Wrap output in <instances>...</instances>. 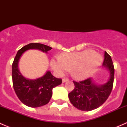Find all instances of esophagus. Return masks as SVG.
<instances>
[{
  "label": "esophagus",
  "instance_id": "esophagus-1",
  "mask_svg": "<svg viewBox=\"0 0 127 127\" xmlns=\"http://www.w3.org/2000/svg\"><path fill=\"white\" fill-rule=\"evenodd\" d=\"M69 79H67V78H66H66H63V79H62V82L63 83L69 81Z\"/></svg>",
  "mask_w": 127,
  "mask_h": 127
}]
</instances>
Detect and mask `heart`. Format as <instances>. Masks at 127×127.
<instances>
[{"instance_id": "b5f03b06", "label": "heart", "mask_w": 127, "mask_h": 127, "mask_svg": "<svg viewBox=\"0 0 127 127\" xmlns=\"http://www.w3.org/2000/svg\"><path fill=\"white\" fill-rule=\"evenodd\" d=\"M102 60V56L99 54L92 50H85L79 52L63 53L58 58L53 59L51 65L61 75L71 69L74 77L85 79L96 71Z\"/></svg>"}]
</instances>
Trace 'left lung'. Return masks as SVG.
<instances>
[{
	"label": "left lung",
	"mask_w": 127,
	"mask_h": 127,
	"mask_svg": "<svg viewBox=\"0 0 127 127\" xmlns=\"http://www.w3.org/2000/svg\"><path fill=\"white\" fill-rule=\"evenodd\" d=\"M103 66L110 74L109 79L103 85L95 84L92 78L82 81H73L75 88L68 95L73 106L81 111H90L98 108L107 100L113 87L114 67L111 56L104 52Z\"/></svg>",
	"instance_id": "8db88e82"
}]
</instances>
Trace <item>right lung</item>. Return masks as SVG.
<instances>
[{
	"instance_id": "obj_1",
	"label": "right lung",
	"mask_w": 127,
	"mask_h": 127,
	"mask_svg": "<svg viewBox=\"0 0 127 127\" xmlns=\"http://www.w3.org/2000/svg\"><path fill=\"white\" fill-rule=\"evenodd\" d=\"M52 47L39 43H31L18 51L12 64V80L14 90L24 104L37 107L48 103L52 96V90L62 83L61 79L55 77L49 71L41 77L34 80L25 78L18 69L21 55L30 49H37L47 53Z\"/></svg>"
}]
</instances>
